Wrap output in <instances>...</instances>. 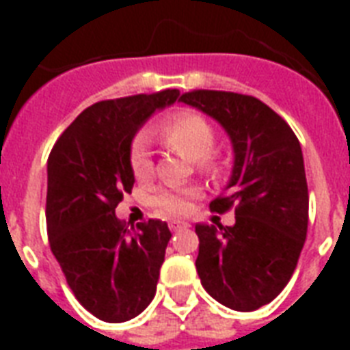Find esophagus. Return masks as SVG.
Masks as SVG:
<instances>
[{
    "label": "esophagus",
    "mask_w": 350,
    "mask_h": 350,
    "mask_svg": "<svg viewBox=\"0 0 350 350\" xmlns=\"http://www.w3.org/2000/svg\"><path fill=\"white\" fill-rule=\"evenodd\" d=\"M187 227H189V223H185V221H172L170 223V230L172 232H180V230H185Z\"/></svg>",
    "instance_id": "obj_1"
}]
</instances>
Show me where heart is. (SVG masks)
<instances>
[{"label":"heart","mask_w":350,"mask_h":350,"mask_svg":"<svg viewBox=\"0 0 350 350\" xmlns=\"http://www.w3.org/2000/svg\"><path fill=\"white\" fill-rule=\"evenodd\" d=\"M161 140L176 152H182L191 161H195V168L206 176H215L219 172V163L213 157V150L217 144V133L212 123L197 112L183 110L170 116L161 123ZM129 167L138 182H148L153 176V155L150 140L146 135H137L129 148ZM198 197V189L193 185H167L153 193L152 204L161 213L167 215H183L189 210L191 202Z\"/></svg>","instance_id":"heart-1"}]
</instances>
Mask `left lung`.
<instances>
[{
	"label": "left lung",
	"mask_w": 350,
	"mask_h": 350,
	"mask_svg": "<svg viewBox=\"0 0 350 350\" xmlns=\"http://www.w3.org/2000/svg\"><path fill=\"white\" fill-rule=\"evenodd\" d=\"M180 100L215 118L234 148L227 195L232 227L197 225V271L212 298L236 311L270 304L293 278L308 236L309 195L301 148L288 123L253 95L193 90Z\"/></svg>",
	"instance_id": "8db88e82"
}]
</instances>
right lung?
Returning a JSON list of instances; mask_svg holds the SVG:
<instances>
[{
	"label": "right lung",
	"mask_w": 350,
	"mask_h": 350,
	"mask_svg": "<svg viewBox=\"0 0 350 350\" xmlns=\"http://www.w3.org/2000/svg\"><path fill=\"white\" fill-rule=\"evenodd\" d=\"M178 90L99 100L62 133L49 157L46 230L67 285L105 323L142 313L157 291L170 240L165 221L137 228L116 217L135 174L129 148L140 125L172 105Z\"/></svg>",
	"instance_id": "1"
}]
</instances>
